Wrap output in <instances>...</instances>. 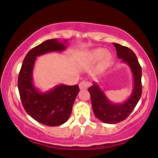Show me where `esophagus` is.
<instances>
[{
	"instance_id": "esophagus-1",
	"label": "esophagus",
	"mask_w": 158,
	"mask_h": 158,
	"mask_svg": "<svg viewBox=\"0 0 158 158\" xmlns=\"http://www.w3.org/2000/svg\"><path fill=\"white\" fill-rule=\"evenodd\" d=\"M79 86L81 90L86 89V88H88V86H89V84H88V82H87L86 81H81V82L79 83Z\"/></svg>"
}]
</instances>
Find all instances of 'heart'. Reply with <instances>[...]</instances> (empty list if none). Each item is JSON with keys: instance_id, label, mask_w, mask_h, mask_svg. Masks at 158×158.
I'll use <instances>...</instances> for the list:
<instances>
[{"instance_id": "b5f03b06", "label": "heart", "mask_w": 158, "mask_h": 158, "mask_svg": "<svg viewBox=\"0 0 158 158\" xmlns=\"http://www.w3.org/2000/svg\"><path fill=\"white\" fill-rule=\"evenodd\" d=\"M85 57H86L87 60L90 61H97L101 58L99 68L104 69L109 64L110 61H111L112 58H113V56H112V54L110 52H105V50L103 48H97L91 50V51L88 52L86 54V56H85Z\"/></svg>"}]
</instances>
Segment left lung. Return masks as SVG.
Segmentation results:
<instances>
[{"label":"left lung","instance_id":"1","mask_svg":"<svg viewBox=\"0 0 158 158\" xmlns=\"http://www.w3.org/2000/svg\"><path fill=\"white\" fill-rule=\"evenodd\" d=\"M117 55L123 62L126 63L131 68L134 78L132 93L126 102L115 104L107 98L106 94L97 83L88 88L91 99L92 108L96 117L103 123L115 124L126 119L135 109L142 94V70L135 53L127 47L114 43Z\"/></svg>","mask_w":158,"mask_h":158}]
</instances>
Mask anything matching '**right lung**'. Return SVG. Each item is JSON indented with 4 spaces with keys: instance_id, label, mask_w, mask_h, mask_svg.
Wrapping results in <instances>:
<instances>
[{
    "instance_id": "right-lung-1",
    "label": "right lung",
    "mask_w": 158,
    "mask_h": 158,
    "mask_svg": "<svg viewBox=\"0 0 158 158\" xmlns=\"http://www.w3.org/2000/svg\"><path fill=\"white\" fill-rule=\"evenodd\" d=\"M57 39H50L30 50L23 59L19 72L18 87L27 113L36 121L48 126H57L68 120L79 91V86L59 85L48 91L40 92L32 83V70L37 56L66 49Z\"/></svg>"
}]
</instances>
